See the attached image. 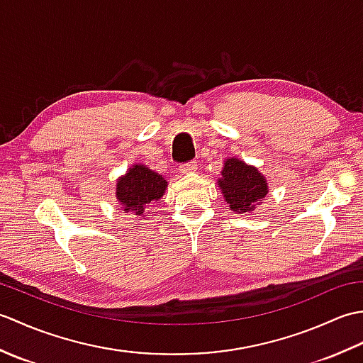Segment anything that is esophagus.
Wrapping results in <instances>:
<instances>
[{
	"instance_id": "esophagus-1",
	"label": "esophagus",
	"mask_w": 363,
	"mask_h": 363,
	"mask_svg": "<svg viewBox=\"0 0 363 363\" xmlns=\"http://www.w3.org/2000/svg\"><path fill=\"white\" fill-rule=\"evenodd\" d=\"M196 168H198V164H196L195 160H191V162H187V164H181L179 165V172L182 174H189V173H195Z\"/></svg>"
}]
</instances>
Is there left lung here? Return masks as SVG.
Here are the masks:
<instances>
[{"label": "left lung", "instance_id": "1", "mask_svg": "<svg viewBox=\"0 0 363 363\" xmlns=\"http://www.w3.org/2000/svg\"><path fill=\"white\" fill-rule=\"evenodd\" d=\"M218 187L229 204V209L237 213L254 211V207L268 194L264 174L256 167L246 165L243 160L235 157L226 159Z\"/></svg>", "mask_w": 363, "mask_h": 363}]
</instances>
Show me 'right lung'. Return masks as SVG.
Returning a JSON list of instances; mask_svg holds the SVG:
<instances>
[{"mask_svg": "<svg viewBox=\"0 0 363 363\" xmlns=\"http://www.w3.org/2000/svg\"><path fill=\"white\" fill-rule=\"evenodd\" d=\"M167 186L168 184L162 174L152 172L146 165L137 164L117 181L115 194L123 211L140 217L145 213L146 206L164 196Z\"/></svg>", "mask_w": 363, "mask_h": 363, "instance_id": "obj_1", "label": "right lung"}]
</instances>
